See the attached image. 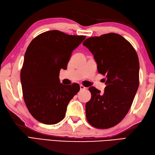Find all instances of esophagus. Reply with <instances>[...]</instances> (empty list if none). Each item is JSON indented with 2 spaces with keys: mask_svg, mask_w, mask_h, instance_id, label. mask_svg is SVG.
I'll return each instance as SVG.
<instances>
[{
  "mask_svg": "<svg viewBox=\"0 0 155 155\" xmlns=\"http://www.w3.org/2000/svg\"><path fill=\"white\" fill-rule=\"evenodd\" d=\"M80 88H81V90H84V89H86V87H84L83 85L81 84L80 85Z\"/></svg>",
  "mask_w": 155,
  "mask_h": 155,
  "instance_id": "esophagus-1",
  "label": "esophagus"
}]
</instances>
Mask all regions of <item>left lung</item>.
I'll use <instances>...</instances> for the list:
<instances>
[{
  "mask_svg": "<svg viewBox=\"0 0 155 155\" xmlns=\"http://www.w3.org/2000/svg\"><path fill=\"white\" fill-rule=\"evenodd\" d=\"M83 45L93 54L98 73L107 77L103 93L89 88L87 119L95 128L113 127L128 113L139 88V57L130 42L116 33L87 38Z\"/></svg>",
  "mask_w": 155,
  "mask_h": 155,
  "instance_id": "8db88e82",
  "label": "left lung"
}]
</instances>
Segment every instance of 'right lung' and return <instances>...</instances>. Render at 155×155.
Returning <instances> with one entry per match:
<instances>
[{
    "label": "right lung",
    "instance_id": "right-lung-1",
    "mask_svg": "<svg viewBox=\"0 0 155 155\" xmlns=\"http://www.w3.org/2000/svg\"><path fill=\"white\" fill-rule=\"evenodd\" d=\"M86 37L57 30L38 35L25 52L21 72L22 94L35 119L54 124L63 119L68 104L80 90L79 84L61 83V69H67L71 53Z\"/></svg>",
    "mask_w": 155,
    "mask_h": 155
}]
</instances>
